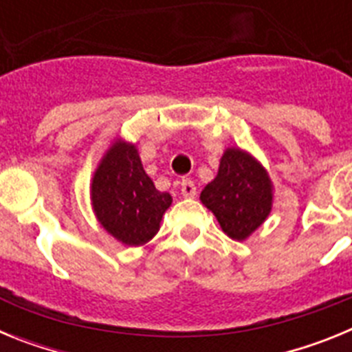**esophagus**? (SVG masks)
<instances>
[{
    "label": "esophagus",
    "mask_w": 352,
    "mask_h": 352,
    "mask_svg": "<svg viewBox=\"0 0 352 352\" xmlns=\"http://www.w3.org/2000/svg\"><path fill=\"white\" fill-rule=\"evenodd\" d=\"M179 190H182L183 197H188V199L195 197V194H197V192H195V185L192 179H183V182L179 183Z\"/></svg>",
    "instance_id": "esophagus-1"
}]
</instances>
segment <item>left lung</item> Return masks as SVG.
<instances>
[{
  "mask_svg": "<svg viewBox=\"0 0 352 352\" xmlns=\"http://www.w3.org/2000/svg\"><path fill=\"white\" fill-rule=\"evenodd\" d=\"M201 203L217 217L229 238L245 241L272 213V178L248 151L227 148L219 173L201 192Z\"/></svg>",
  "mask_w": 352,
  "mask_h": 352,
  "instance_id": "left-lung-1",
  "label": "left lung"
}]
</instances>
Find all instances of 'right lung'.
<instances>
[{"label": "right lung", "mask_w": 352, "mask_h": 352, "mask_svg": "<svg viewBox=\"0 0 352 352\" xmlns=\"http://www.w3.org/2000/svg\"><path fill=\"white\" fill-rule=\"evenodd\" d=\"M91 206L109 234L129 247L148 243L173 197L155 188L135 144L116 139L109 146L91 179Z\"/></svg>", "instance_id": "1"}]
</instances>
